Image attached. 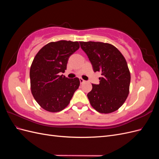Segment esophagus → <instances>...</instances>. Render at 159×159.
<instances>
[{
  "label": "esophagus",
  "mask_w": 159,
  "mask_h": 159,
  "mask_svg": "<svg viewBox=\"0 0 159 159\" xmlns=\"http://www.w3.org/2000/svg\"><path fill=\"white\" fill-rule=\"evenodd\" d=\"M80 83L81 84H83V83L85 82V81L84 80H83L82 78H80Z\"/></svg>",
  "instance_id": "obj_1"
}]
</instances>
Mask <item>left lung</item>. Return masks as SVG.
Listing matches in <instances>:
<instances>
[{
    "label": "left lung",
    "mask_w": 159,
    "mask_h": 159,
    "mask_svg": "<svg viewBox=\"0 0 159 159\" xmlns=\"http://www.w3.org/2000/svg\"><path fill=\"white\" fill-rule=\"evenodd\" d=\"M80 44L93 71L102 72L99 84H92V89L88 93L91 105L101 113L115 111L129 93L131 74L125 58L116 47L108 43L90 41Z\"/></svg>",
    "instance_id": "8db88e82"
}]
</instances>
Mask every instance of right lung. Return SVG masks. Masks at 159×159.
<instances>
[{
	"mask_svg": "<svg viewBox=\"0 0 159 159\" xmlns=\"http://www.w3.org/2000/svg\"><path fill=\"white\" fill-rule=\"evenodd\" d=\"M79 48L78 42H52L42 47L34 58L30 70L31 92L47 111L63 110L78 89L79 78L69 79L60 74L64 73L70 56Z\"/></svg>",
	"mask_w": 159,
	"mask_h": 159,
	"instance_id": "1",
	"label": "right lung"
}]
</instances>
